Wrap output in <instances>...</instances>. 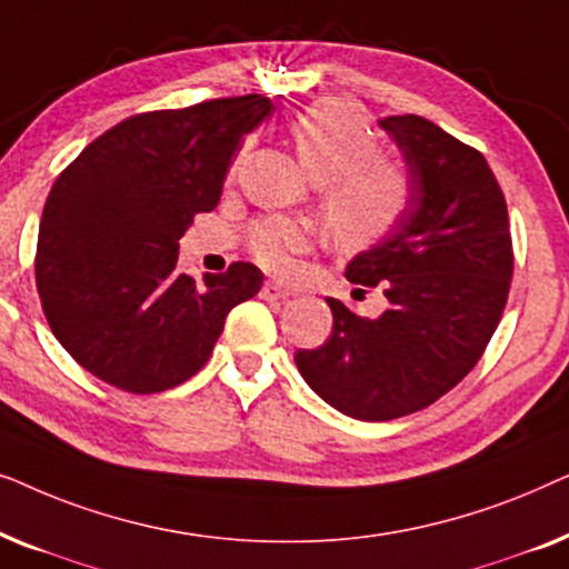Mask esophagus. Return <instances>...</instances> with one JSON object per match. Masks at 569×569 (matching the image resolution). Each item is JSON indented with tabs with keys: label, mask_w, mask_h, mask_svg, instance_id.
Returning a JSON list of instances; mask_svg holds the SVG:
<instances>
[{
	"label": "esophagus",
	"mask_w": 569,
	"mask_h": 569,
	"mask_svg": "<svg viewBox=\"0 0 569 569\" xmlns=\"http://www.w3.org/2000/svg\"><path fill=\"white\" fill-rule=\"evenodd\" d=\"M287 295H290V287H284L279 282H263V287H261L263 300H284Z\"/></svg>",
	"instance_id": "1"
}]
</instances>
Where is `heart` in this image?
Masks as SVG:
<instances>
[{
    "mask_svg": "<svg viewBox=\"0 0 569 569\" xmlns=\"http://www.w3.org/2000/svg\"><path fill=\"white\" fill-rule=\"evenodd\" d=\"M290 137L302 168L321 183L326 228L345 246H372L399 228L411 207V178L399 162L378 158V139L360 108L321 100L292 116ZM251 253L267 269H284L310 246L298 220L269 217L253 224Z\"/></svg>",
    "mask_w": 569,
    "mask_h": 569,
    "instance_id": "b5f03b06",
    "label": "heart"
}]
</instances>
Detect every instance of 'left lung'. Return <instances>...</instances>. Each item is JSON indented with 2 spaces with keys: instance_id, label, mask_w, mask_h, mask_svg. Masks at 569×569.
<instances>
[{
  "instance_id": "obj_1",
  "label": "left lung",
  "mask_w": 569,
  "mask_h": 569,
  "mask_svg": "<svg viewBox=\"0 0 569 569\" xmlns=\"http://www.w3.org/2000/svg\"><path fill=\"white\" fill-rule=\"evenodd\" d=\"M378 123L399 144L415 193L399 228L347 263V279L380 287L388 308L365 318L329 298L331 337L295 355L306 383L362 422L407 417L461 383L512 279L508 204L485 154L422 116Z\"/></svg>"
}]
</instances>
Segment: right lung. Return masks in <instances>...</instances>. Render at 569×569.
Listing matches in <instances>:
<instances>
[{
  "instance_id": "right-lung-1",
  "label": "right lung",
  "mask_w": 569,
  "mask_h": 569,
  "mask_svg": "<svg viewBox=\"0 0 569 569\" xmlns=\"http://www.w3.org/2000/svg\"><path fill=\"white\" fill-rule=\"evenodd\" d=\"M269 98H217L129 116L90 142L46 199L36 284L59 345L129 393H160L204 368L224 318L261 290L236 261L201 282L178 271V240L212 212L240 139Z\"/></svg>"
}]
</instances>
